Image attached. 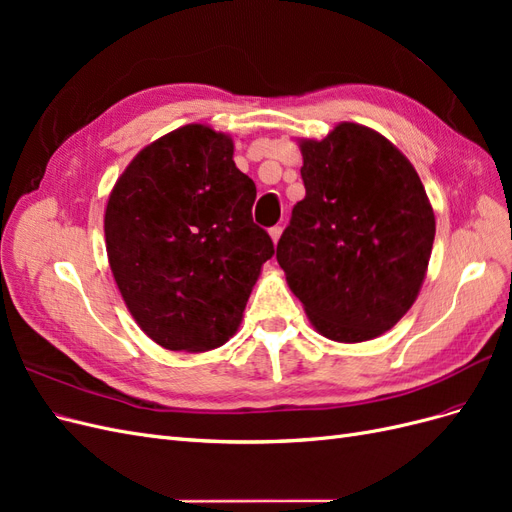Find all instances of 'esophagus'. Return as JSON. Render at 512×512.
Returning a JSON list of instances; mask_svg holds the SVG:
<instances>
[{
	"label": "esophagus",
	"instance_id": "esophagus-1",
	"mask_svg": "<svg viewBox=\"0 0 512 512\" xmlns=\"http://www.w3.org/2000/svg\"><path fill=\"white\" fill-rule=\"evenodd\" d=\"M269 235H271L273 243H277V239L282 237V226H273V228H269Z\"/></svg>",
	"mask_w": 512,
	"mask_h": 512
}]
</instances>
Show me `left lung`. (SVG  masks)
Wrapping results in <instances>:
<instances>
[{"instance_id": "obj_1", "label": "left lung", "mask_w": 512, "mask_h": 512, "mask_svg": "<svg viewBox=\"0 0 512 512\" xmlns=\"http://www.w3.org/2000/svg\"><path fill=\"white\" fill-rule=\"evenodd\" d=\"M301 151L305 198L277 241V262L324 337L374 339L425 280L436 237L425 188L397 147L356 123Z\"/></svg>"}]
</instances>
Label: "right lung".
<instances>
[{"label": "right lung", "instance_id": "right-lung-1", "mask_svg": "<svg viewBox=\"0 0 512 512\" xmlns=\"http://www.w3.org/2000/svg\"><path fill=\"white\" fill-rule=\"evenodd\" d=\"M256 183L232 141L183 126L145 147L111 192L106 252L130 314L168 350L218 348L237 331L273 241L252 220Z\"/></svg>", "mask_w": 512, "mask_h": 512}]
</instances>
